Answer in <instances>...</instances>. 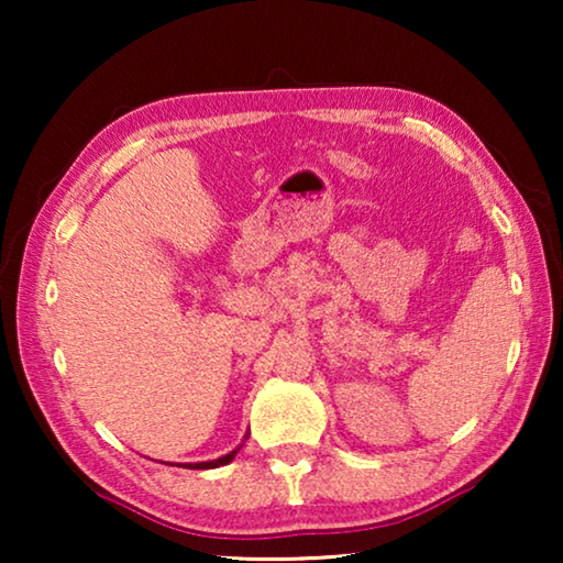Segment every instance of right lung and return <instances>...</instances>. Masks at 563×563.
<instances>
[{"mask_svg": "<svg viewBox=\"0 0 563 563\" xmlns=\"http://www.w3.org/2000/svg\"><path fill=\"white\" fill-rule=\"evenodd\" d=\"M245 440H247V437H245ZM241 446H243V444H238L233 452L218 456V460H211V462H190V464H184V466H188V470H216V466H223V464H228V462H233L235 454L241 452Z\"/></svg>", "mask_w": 563, "mask_h": 563, "instance_id": "right-lung-1", "label": "right lung"}]
</instances>
